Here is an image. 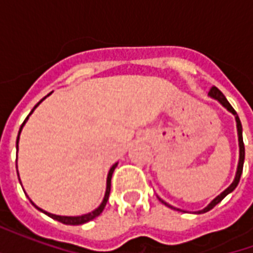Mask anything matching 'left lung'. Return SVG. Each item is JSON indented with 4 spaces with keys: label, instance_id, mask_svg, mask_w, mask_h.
<instances>
[{
    "label": "left lung",
    "instance_id": "8db88e82",
    "mask_svg": "<svg viewBox=\"0 0 253 253\" xmlns=\"http://www.w3.org/2000/svg\"><path fill=\"white\" fill-rule=\"evenodd\" d=\"M209 94H210L211 97H214V99H215V100H218V101H219V103H221V104H222L223 107L226 108V110L230 111V112H232V114H233V115L236 116V122H237V131H239L240 160H239V167H237V172H236V177H234L233 183H232V184H230V186H229L228 188H226V190L223 191L221 195H218L217 198H215V199H214V201H212L211 203L209 205V206L205 207V209H203V210H201V211H198V214H202V212H206V211H209V210H211L212 207L217 206L218 203L222 201L225 196L228 195V194H230V192H232V191H233L234 188L237 187V184H239V181H240V177H241V173H243V165H244V157H245L244 142H243V127H241V122H240L239 115H237V112L234 111V108H233V107H232V105L229 104V101H228V100H226V97L223 96L222 92H221V90H219V89H218L217 86H211V89H210V92H209ZM160 201H161V203H164L165 206L170 207V209H175V207L169 206L168 203H165V202L163 201V199H160ZM175 210H179V209H175ZM179 211H181V210H179Z\"/></svg>",
    "mask_w": 253,
    "mask_h": 253
}]
</instances>
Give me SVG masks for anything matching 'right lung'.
I'll return each mask as SVG.
<instances>
[{
  "label": "right lung",
  "instance_id": "add662e5",
  "mask_svg": "<svg viewBox=\"0 0 253 253\" xmlns=\"http://www.w3.org/2000/svg\"><path fill=\"white\" fill-rule=\"evenodd\" d=\"M47 96H48V94H47ZM44 99H46V97H43V99H42L41 101H39V103H38V104H36L35 107H34V110H35L36 107H38V105L41 104L42 101H43V100H44ZM34 110L31 111L30 115H31V114H32V112H34ZM30 115H28V116H27V118H25L24 123H23V125H21V127H20L19 135H17V141H16V149H19V137H20V132H21V128H23V126H24V125H25V122L28 121V118H30ZM116 165H118V164H114V165H112V167H111L110 172H108V177H107V190H105L104 199H103V202H101V205H100V206L97 207L96 210H93V211H92V212H89V214H85V215H80V217H62V215H55V214H51V212L43 211L42 209H39V207H38V206H35L34 203H32V205H34V206H35L36 209H39L41 211H43V212H44V214H47L48 217H51L52 219H57V221H59V222L65 223V225H83V223H85V222H89V221H92L93 218L99 217L100 214L103 212V210H104L105 205H107V201H108V198H110L111 177H112V173H114V170H115ZM16 168H17V165H16ZM19 180H20V179H19Z\"/></svg>",
  "mask_w": 253,
  "mask_h": 253
}]
</instances>
